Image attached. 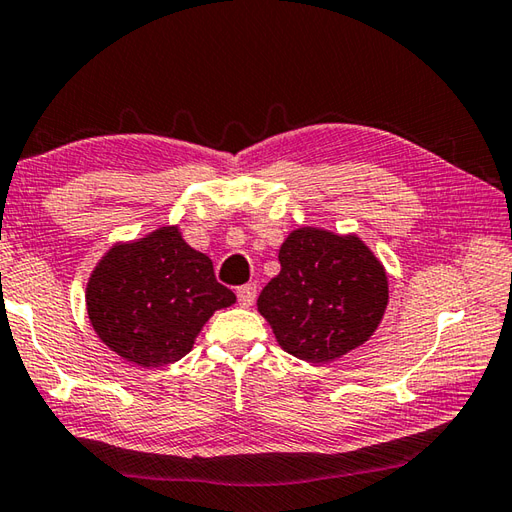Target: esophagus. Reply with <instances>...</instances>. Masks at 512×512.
Listing matches in <instances>:
<instances>
[{"instance_id": "1", "label": "esophagus", "mask_w": 512, "mask_h": 512, "mask_svg": "<svg viewBox=\"0 0 512 512\" xmlns=\"http://www.w3.org/2000/svg\"><path fill=\"white\" fill-rule=\"evenodd\" d=\"M236 296H238V302H241V307H252L256 300V285L254 283L241 285L236 289Z\"/></svg>"}]
</instances>
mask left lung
<instances>
[{
	"label": "left lung",
	"mask_w": 512,
	"mask_h": 512,
	"mask_svg": "<svg viewBox=\"0 0 512 512\" xmlns=\"http://www.w3.org/2000/svg\"><path fill=\"white\" fill-rule=\"evenodd\" d=\"M278 260L280 274L256 305L287 353L331 362L373 336L389 302V278L356 234L298 227L280 245Z\"/></svg>",
	"instance_id": "left-lung-1"
}]
</instances>
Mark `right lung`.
<instances>
[{"label":"right lung","instance_id":"obj_1","mask_svg":"<svg viewBox=\"0 0 512 512\" xmlns=\"http://www.w3.org/2000/svg\"><path fill=\"white\" fill-rule=\"evenodd\" d=\"M234 302L210 256L187 245L176 225L110 247L86 287L88 318L101 342L150 369L190 353L214 311Z\"/></svg>","mask_w":512,"mask_h":512}]
</instances>
